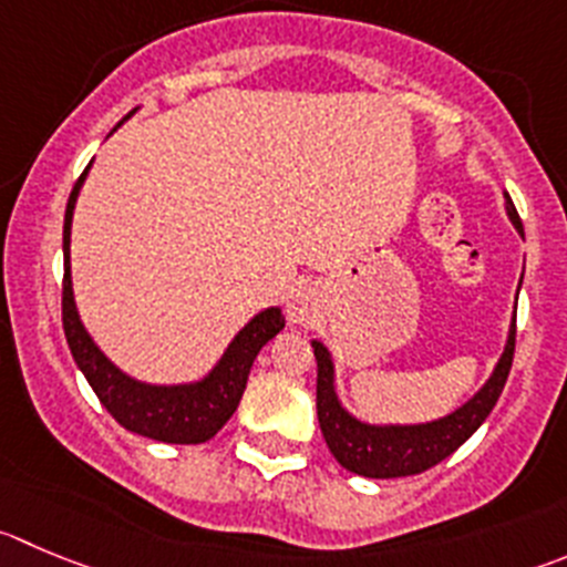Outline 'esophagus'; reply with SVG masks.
Here are the masks:
<instances>
[{"instance_id": "esophagus-1", "label": "esophagus", "mask_w": 567, "mask_h": 567, "mask_svg": "<svg viewBox=\"0 0 567 567\" xmlns=\"http://www.w3.org/2000/svg\"><path fill=\"white\" fill-rule=\"evenodd\" d=\"M320 289L315 284H300L298 289H292L287 300V317L295 326H309L320 315Z\"/></svg>"}]
</instances>
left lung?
I'll return each instance as SVG.
<instances>
[{
  "instance_id": "1",
  "label": "left lung",
  "mask_w": 567,
  "mask_h": 567,
  "mask_svg": "<svg viewBox=\"0 0 567 567\" xmlns=\"http://www.w3.org/2000/svg\"><path fill=\"white\" fill-rule=\"evenodd\" d=\"M506 214L517 234H523V223L517 217L512 199L506 197ZM317 355V420H320L322 436L333 460L350 473L368 478H401L423 473L454 454L462 442L487 420L495 401L504 392L506 375L515 355V320H512L509 339L495 364L487 384L476 392L467 403H462L456 412L445 414L440 420L417 425H370L355 420L344 412L333 390V361L322 342H311Z\"/></svg>"
}]
</instances>
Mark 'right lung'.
<instances>
[{
	"label": "right lung",
	"mask_w": 567,
	"mask_h": 567,
	"mask_svg": "<svg viewBox=\"0 0 567 567\" xmlns=\"http://www.w3.org/2000/svg\"><path fill=\"white\" fill-rule=\"evenodd\" d=\"M89 169L91 164L85 166V172L74 183L66 203V219H63V331H66L69 350H72L78 368L83 370L85 381L96 392L102 406L113 414V420L122 429L150 436V440L172 442V445H199V442L212 440L228 423L230 414L236 412L258 350L284 328L287 320H284L278 306L258 311L236 333L234 342L223 353V359L217 361V368L206 379L192 381V384H144V381H136L122 373L96 348L94 339L83 328L72 292L69 241H72L74 203H78V194L83 188Z\"/></svg>",
	"instance_id": "1"
}]
</instances>
